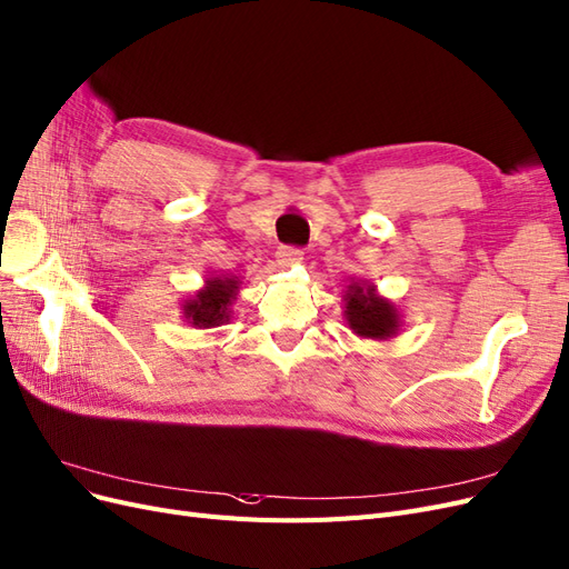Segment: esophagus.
Masks as SVG:
<instances>
[{"label":"esophagus","instance_id":"1","mask_svg":"<svg viewBox=\"0 0 569 569\" xmlns=\"http://www.w3.org/2000/svg\"><path fill=\"white\" fill-rule=\"evenodd\" d=\"M276 259H278V263H280L282 268H289V266L301 263L303 251L297 249V247H280L278 253H276Z\"/></svg>","mask_w":569,"mask_h":569}]
</instances>
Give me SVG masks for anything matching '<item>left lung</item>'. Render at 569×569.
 <instances>
[{
	"label": "left lung",
	"mask_w": 569,
	"mask_h": 569,
	"mask_svg": "<svg viewBox=\"0 0 569 569\" xmlns=\"http://www.w3.org/2000/svg\"><path fill=\"white\" fill-rule=\"evenodd\" d=\"M343 318L348 329L360 339L388 341L400 335L402 318L398 306L381 297L377 284L352 280L343 291Z\"/></svg>",
	"instance_id": "obj_1"
}]
</instances>
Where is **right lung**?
<instances>
[{"label": "right lung", "instance_id": "add662e5", "mask_svg": "<svg viewBox=\"0 0 569 569\" xmlns=\"http://www.w3.org/2000/svg\"><path fill=\"white\" fill-rule=\"evenodd\" d=\"M242 280L230 272H211L202 289L192 291L181 303L183 322L194 329L221 327L232 318V301L238 299Z\"/></svg>", "mask_w": 569, "mask_h": 569}]
</instances>
